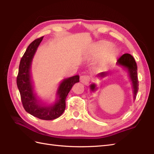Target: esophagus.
<instances>
[{
    "mask_svg": "<svg viewBox=\"0 0 154 154\" xmlns=\"http://www.w3.org/2000/svg\"><path fill=\"white\" fill-rule=\"evenodd\" d=\"M80 81L85 85H87L90 81V77L88 75H81L80 77Z\"/></svg>",
    "mask_w": 154,
    "mask_h": 154,
    "instance_id": "esophagus-1",
    "label": "esophagus"
}]
</instances>
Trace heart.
I'll use <instances>...</instances> for the list:
<instances>
[{
	"instance_id": "b5f03b06",
	"label": "heart",
	"mask_w": 154,
	"mask_h": 154,
	"mask_svg": "<svg viewBox=\"0 0 154 154\" xmlns=\"http://www.w3.org/2000/svg\"><path fill=\"white\" fill-rule=\"evenodd\" d=\"M112 48H113V45L111 43H109V42H104V43H102L100 45L99 49L96 51V54L97 55H100L101 54H104V52L111 50ZM109 59H110V55H106V56L103 57L100 61V64L103 65L104 63H106V62L109 61Z\"/></svg>"
}]
</instances>
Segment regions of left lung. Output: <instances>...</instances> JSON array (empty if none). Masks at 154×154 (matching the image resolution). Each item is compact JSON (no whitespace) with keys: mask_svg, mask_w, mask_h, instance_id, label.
Wrapping results in <instances>:
<instances>
[{"mask_svg":"<svg viewBox=\"0 0 154 154\" xmlns=\"http://www.w3.org/2000/svg\"><path fill=\"white\" fill-rule=\"evenodd\" d=\"M117 64L120 65V66H122L124 68L127 69L130 79L132 83L134 99L135 100L137 93L138 91V76H137V75H138V73H137L138 69H137V64L134 58L132 57V55L129 54H125L122 55L117 60ZM106 72H102V73L98 75V77H104L106 76ZM90 87L92 91H94L97 89L95 84H91Z\"/></svg>","mask_w":154,"mask_h":154,"instance_id":"left-lung-1","label":"left lung"}]
</instances>
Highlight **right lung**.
Masks as SVG:
<instances>
[{
    "instance_id": "obj_1",
    "label": "right lung",
    "mask_w": 154,
    "mask_h": 154,
    "mask_svg": "<svg viewBox=\"0 0 154 154\" xmlns=\"http://www.w3.org/2000/svg\"><path fill=\"white\" fill-rule=\"evenodd\" d=\"M43 38L44 36L36 39L28 45L20 62L16 83L25 110L40 119L50 120L60 117L64 112L65 99L73 85L79 82V76L75 75L63 80L57 91V99L53 105L44 106L40 103L34 92L30 68L32 59Z\"/></svg>"
}]
</instances>
